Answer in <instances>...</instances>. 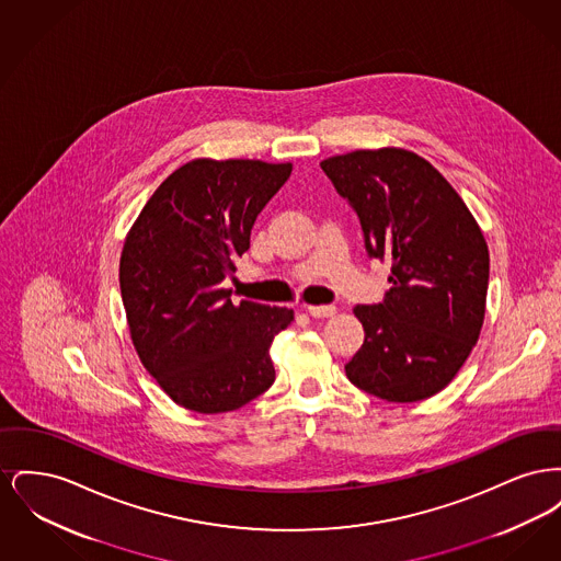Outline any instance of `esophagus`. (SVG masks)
<instances>
[{"label": "esophagus", "instance_id": "1", "mask_svg": "<svg viewBox=\"0 0 561 561\" xmlns=\"http://www.w3.org/2000/svg\"><path fill=\"white\" fill-rule=\"evenodd\" d=\"M305 309L311 318H332L336 313V307H332V305H309Z\"/></svg>", "mask_w": 561, "mask_h": 561}]
</instances>
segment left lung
<instances>
[{
	"mask_svg": "<svg viewBox=\"0 0 561 561\" xmlns=\"http://www.w3.org/2000/svg\"><path fill=\"white\" fill-rule=\"evenodd\" d=\"M320 165L357 214L368 256L391 263L382 302L353 309L366 336L347 378L380 400H427L480 339L490 277L483 233L453 185L412 151L362 149Z\"/></svg>",
	"mask_w": 561,
	"mask_h": 561,
	"instance_id": "left-lung-1",
	"label": "left lung"
}]
</instances>
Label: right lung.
Returning a JSON list of instances; mask_svg holds the SVG:
<instances>
[{"label": "right lung", "instance_id": "obj_1", "mask_svg": "<svg viewBox=\"0 0 561 561\" xmlns=\"http://www.w3.org/2000/svg\"><path fill=\"white\" fill-rule=\"evenodd\" d=\"M293 163L193 160L172 172L126 238L119 288L134 348L179 405L231 412L275 380L268 355L293 309L231 302L222 288Z\"/></svg>", "mask_w": 561, "mask_h": 561}]
</instances>
